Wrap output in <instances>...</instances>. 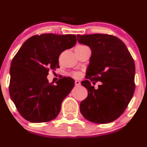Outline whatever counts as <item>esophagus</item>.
Listing matches in <instances>:
<instances>
[{"mask_svg":"<svg viewBox=\"0 0 147 147\" xmlns=\"http://www.w3.org/2000/svg\"><path fill=\"white\" fill-rule=\"evenodd\" d=\"M75 86H79V85H80V82L78 80H76L75 82Z\"/></svg>","mask_w":147,"mask_h":147,"instance_id":"esophagus-1","label":"esophagus"}]
</instances>
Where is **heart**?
Returning a JSON list of instances; mask_svg holds the SVG:
<instances>
[{
	"instance_id": "obj_1",
	"label": "heart",
	"mask_w": 147,
	"mask_h": 147,
	"mask_svg": "<svg viewBox=\"0 0 147 147\" xmlns=\"http://www.w3.org/2000/svg\"><path fill=\"white\" fill-rule=\"evenodd\" d=\"M78 47H83V46L82 45H79V46H78ZM73 75L75 77H76V78H78V77L80 75V72H73Z\"/></svg>"
}]
</instances>
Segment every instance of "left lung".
<instances>
[{
	"label": "left lung",
	"instance_id": "obj_1",
	"mask_svg": "<svg viewBox=\"0 0 147 147\" xmlns=\"http://www.w3.org/2000/svg\"><path fill=\"white\" fill-rule=\"evenodd\" d=\"M80 43L92 50L86 72L87 80L81 82L88 96L81 102L80 109L86 119L107 124L121 116L135 90V64L125 44L117 37L107 34L78 35ZM102 83L95 89L92 84Z\"/></svg>",
	"mask_w": 147,
	"mask_h": 147
}]
</instances>
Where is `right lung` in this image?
Here are the masks:
<instances>
[{
  "label": "right lung",
  "instance_id": "obj_1",
  "mask_svg": "<svg viewBox=\"0 0 147 147\" xmlns=\"http://www.w3.org/2000/svg\"><path fill=\"white\" fill-rule=\"evenodd\" d=\"M75 35L53 33L28 39L13 57L10 65L9 92L18 111L30 122H47L60 113L61 104L74 87L71 78L57 84L49 83L50 69L59 66V56L76 44Z\"/></svg>",
  "mask_w": 147,
  "mask_h": 147
}]
</instances>
